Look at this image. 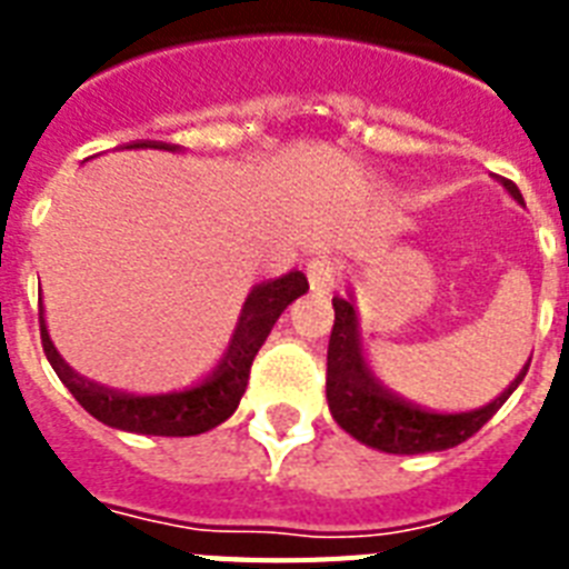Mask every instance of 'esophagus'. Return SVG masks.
Masks as SVG:
<instances>
[{"instance_id":"esophagus-1","label":"esophagus","mask_w":569,"mask_h":569,"mask_svg":"<svg viewBox=\"0 0 569 569\" xmlns=\"http://www.w3.org/2000/svg\"><path fill=\"white\" fill-rule=\"evenodd\" d=\"M307 274H310V286L312 289H319V292H330L333 286H337V266L330 262V259H312L310 268H307Z\"/></svg>"}]
</instances>
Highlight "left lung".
<instances>
[{"label":"left lung","mask_w":569,"mask_h":569,"mask_svg":"<svg viewBox=\"0 0 569 569\" xmlns=\"http://www.w3.org/2000/svg\"><path fill=\"white\" fill-rule=\"evenodd\" d=\"M508 194L520 200V189L511 180H502ZM333 330L328 346V407L339 428H346L355 440L389 451V455H425V451L455 449L469 440L499 407L508 401L513 389L526 378V369L517 375L511 387L490 405L467 410V413H433L410 405L396 392H389L369 369L360 346L357 312L346 298H333Z\"/></svg>","instance_id":"left-lung-1"}]
</instances>
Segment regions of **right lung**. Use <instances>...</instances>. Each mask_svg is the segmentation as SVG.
Segmentation results:
<instances>
[{
    "label": "right lung",
    "instance_id": "right-lung-1",
    "mask_svg": "<svg viewBox=\"0 0 569 569\" xmlns=\"http://www.w3.org/2000/svg\"><path fill=\"white\" fill-rule=\"evenodd\" d=\"M132 147L177 150V147L156 144V141H138ZM307 289H310V283L301 271H289L277 280L253 286L248 301L241 307L239 325H236V333H232L221 363L214 366L197 387L182 389V392H164V396H129V392L100 387V383L82 378L64 363V357L58 355V348L52 346L43 321H40V339H43L49 366L56 369L61 383L73 392L76 401L93 419H100L102 425H111V428H120V431L150 433V437H194V433L209 431L236 413V407L248 389L253 357L274 328V321L280 319V312L295 298H301Z\"/></svg>",
    "mask_w": 569,
    "mask_h": 569
}]
</instances>
